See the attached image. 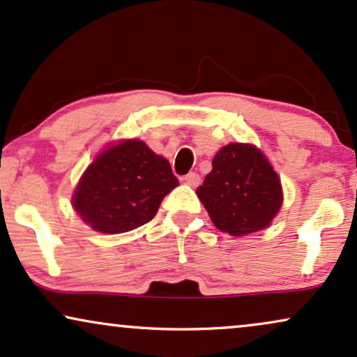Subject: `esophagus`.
I'll use <instances>...</instances> for the list:
<instances>
[{
    "instance_id": "obj_1",
    "label": "esophagus",
    "mask_w": 357,
    "mask_h": 357,
    "mask_svg": "<svg viewBox=\"0 0 357 357\" xmlns=\"http://www.w3.org/2000/svg\"><path fill=\"white\" fill-rule=\"evenodd\" d=\"M183 181L186 183V184H189V186L196 188V186H199V183H201V176L197 174V173H189V174L184 176Z\"/></svg>"
}]
</instances>
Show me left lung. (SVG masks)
<instances>
[{
    "mask_svg": "<svg viewBox=\"0 0 357 357\" xmlns=\"http://www.w3.org/2000/svg\"><path fill=\"white\" fill-rule=\"evenodd\" d=\"M196 194L215 227L236 237L268 227L283 202L282 184L270 161L245 143L220 148Z\"/></svg>",
    "mask_w": 357,
    "mask_h": 357,
    "instance_id": "obj_1",
    "label": "left lung"
}]
</instances>
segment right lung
Wrapping results in <instances>:
<instances>
[{
  "label": "right lung",
  "instance_id": "obj_1",
  "mask_svg": "<svg viewBox=\"0 0 357 357\" xmlns=\"http://www.w3.org/2000/svg\"><path fill=\"white\" fill-rule=\"evenodd\" d=\"M178 184L168 160L143 142L125 139L108 146L85 169L72 204L93 231L121 234L150 222Z\"/></svg>",
  "mask_w": 357,
  "mask_h": 357
}]
</instances>
